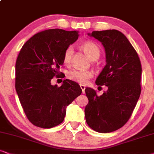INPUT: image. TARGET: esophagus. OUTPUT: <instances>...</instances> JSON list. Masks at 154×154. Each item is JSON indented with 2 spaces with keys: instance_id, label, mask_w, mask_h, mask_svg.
<instances>
[{
  "instance_id": "1",
  "label": "esophagus",
  "mask_w": 154,
  "mask_h": 154,
  "mask_svg": "<svg viewBox=\"0 0 154 154\" xmlns=\"http://www.w3.org/2000/svg\"><path fill=\"white\" fill-rule=\"evenodd\" d=\"M80 88L82 89V93L84 94V93H85V85H80Z\"/></svg>"
}]
</instances>
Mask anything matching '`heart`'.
I'll return each mask as SVG.
<instances>
[{"label":"heart","instance_id":"heart-1","mask_svg":"<svg viewBox=\"0 0 154 154\" xmlns=\"http://www.w3.org/2000/svg\"><path fill=\"white\" fill-rule=\"evenodd\" d=\"M82 48L91 60L95 57H99L100 54V50L96 44L92 42H85ZM73 54V48L69 46L64 52L63 60L66 65L70 63ZM93 72L89 70H82V69H72L67 73V77L71 80L77 82L79 84L85 85L88 82L89 79L92 77Z\"/></svg>","mask_w":154,"mask_h":154}]
</instances>
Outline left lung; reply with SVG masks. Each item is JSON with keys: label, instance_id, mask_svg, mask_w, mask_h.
Here are the masks:
<instances>
[{"label": "left lung", "instance_id": "8db88e82", "mask_svg": "<svg viewBox=\"0 0 154 154\" xmlns=\"http://www.w3.org/2000/svg\"><path fill=\"white\" fill-rule=\"evenodd\" d=\"M88 35L98 40L104 48L106 64L96 84L105 85L108 90L98 96L94 89H85L89 100L85 119L91 129L109 133L128 122L137 105L141 90V62L134 47L120 31H93Z\"/></svg>", "mask_w": 154, "mask_h": 154}]
</instances>
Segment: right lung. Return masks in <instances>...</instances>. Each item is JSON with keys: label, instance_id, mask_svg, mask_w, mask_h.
Listing matches in <instances>:
<instances>
[{"label": "right lung", "instance_id": "obj_1", "mask_svg": "<svg viewBox=\"0 0 154 154\" xmlns=\"http://www.w3.org/2000/svg\"><path fill=\"white\" fill-rule=\"evenodd\" d=\"M78 36L75 30H46L29 39L19 52L15 89L25 115L35 126L50 129L59 125L66 107L81 94L75 82L65 79L61 87L51 85L54 76H60L65 50Z\"/></svg>", "mask_w": 154, "mask_h": 154}]
</instances>
